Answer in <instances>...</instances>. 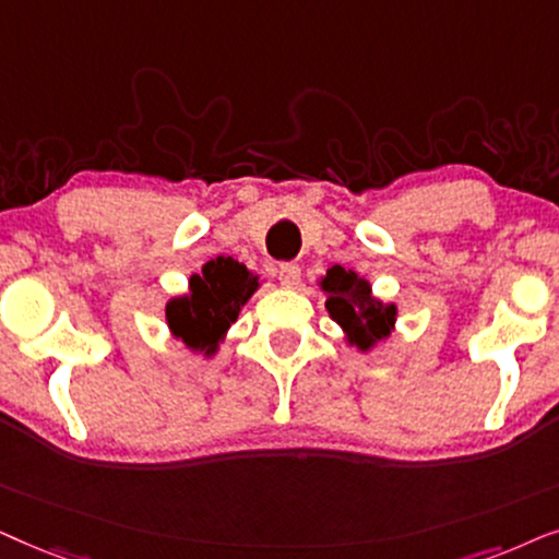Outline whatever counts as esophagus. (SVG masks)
<instances>
[{"label":"esophagus","instance_id":"1","mask_svg":"<svg viewBox=\"0 0 559 559\" xmlns=\"http://www.w3.org/2000/svg\"><path fill=\"white\" fill-rule=\"evenodd\" d=\"M278 281H281V286L296 288L301 281V267L296 263H284L278 267Z\"/></svg>","mask_w":559,"mask_h":559}]
</instances>
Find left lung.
Instances as JSON below:
<instances>
[{"label": "left lung", "mask_w": 559, "mask_h": 559, "mask_svg": "<svg viewBox=\"0 0 559 559\" xmlns=\"http://www.w3.org/2000/svg\"><path fill=\"white\" fill-rule=\"evenodd\" d=\"M317 284L326 296V311L340 324L347 345L357 353H370L378 342L389 340L396 330L399 307L393 301L378 299L370 281L360 273L332 265Z\"/></svg>", "instance_id": "1"}]
</instances>
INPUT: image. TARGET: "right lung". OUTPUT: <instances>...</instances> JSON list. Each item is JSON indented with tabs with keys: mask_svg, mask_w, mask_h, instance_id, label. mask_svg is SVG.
I'll return each instance as SVG.
<instances>
[{
	"mask_svg": "<svg viewBox=\"0 0 559 559\" xmlns=\"http://www.w3.org/2000/svg\"><path fill=\"white\" fill-rule=\"evenodd\" d=\"M258 288V275L237 263L235 258H214L202 265V273L191 275L189 292L168 299V332L181 340L191 353L214 357L229 326L237 322L240 309Z\"/></svg>",
	"mask_w": 559,
	"mask_h": 559,
	"instance_id": "right-lung-1",
	"label": "right lung"
}]
</instances>
